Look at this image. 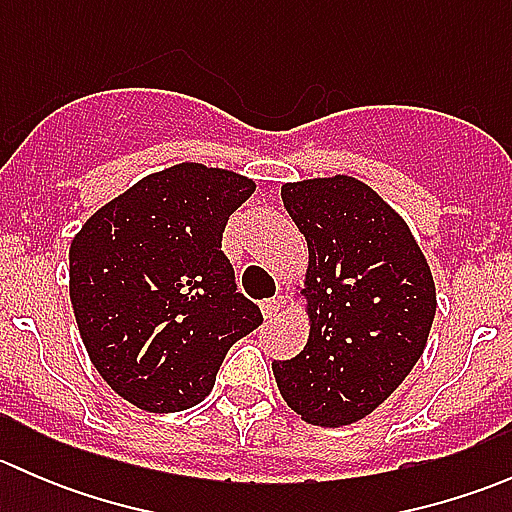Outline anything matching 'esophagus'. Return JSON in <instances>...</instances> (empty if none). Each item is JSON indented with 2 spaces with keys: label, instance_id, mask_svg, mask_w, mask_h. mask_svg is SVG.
Segmentation results:
<instances>
[{
  "label": "esophagus",
  "instance_id": "esophagus-1",
  "mask_svg": "<svg viewBox=\"0 0 512 512\" xmlns=\"http://www.w3.org/2000/svg\"><path fill=\"white\" fill-rule=\"evenodd\" d=\"M282 309V304H280V299H262L260 302V312H262V317L265 319H272V317H277V312H280Z\"/></svg>",
  "mask_w": 512,
  "mask_h": 512
}]
</instances>
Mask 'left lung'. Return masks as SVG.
Masks as SVG:
<instances>
[{
  "instance_id": "8db88e82",
  "label": "left lung",
  "mask_w": 512,
  "mask_h": 512,
  "mask_svg": "<svg viewBox=\"0 0 512 512\" xmlns=\"http://www.w3.org/2000/svg\"><path fill=\"white\" fill-rule=\"evenodd\" d=\"M282 203L307 240L297 302L309 337L272 361L289 409L314 426H349L379 409L426 349L436 285L406 220L352 175L282 185Z\"/></svg>"
}]
</instances>
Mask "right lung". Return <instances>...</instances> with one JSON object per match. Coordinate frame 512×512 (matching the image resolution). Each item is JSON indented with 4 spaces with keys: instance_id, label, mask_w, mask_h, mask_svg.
<instances>
[{
    "instance_id": "1",
    "label": "right lung",
    "mask_w": 512,
    "mask_h": 512,
    "mask_svg": "<svg viewBox=\"0 0 512 512\" xmlns=\"http://www.w3.org/2000/svg\"><path fill=\"white\" fill-rule=\"evenodd\" d=\"M255 180L203 163L146 175L98 208L69 247V297L89 359L148 414L213 391L227 349L262 322L223 255Z\"/></svg>"
}]
</instances>
